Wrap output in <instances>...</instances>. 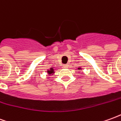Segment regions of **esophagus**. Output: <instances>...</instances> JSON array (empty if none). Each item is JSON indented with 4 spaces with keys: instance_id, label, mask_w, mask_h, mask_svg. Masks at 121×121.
Listing matches in <instances>:
<instances>
[{
    "instance_id": "34e87169",
    "label": "esophagus",
    "mask_w": 121,
    "mask_h": 121,
    "mask_svg": "<svg viewBox=\"0 0 121 121\" xmlns=\"http://www.w3.org/2000/svg\"><path fill=\"white\" fill-rule=\"evenodd\" d=\"M63 67H65V68H68L69 67V64L68 63H67V64H65L64 65H63Z\"/></svg>"
}]
</instances>
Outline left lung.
<instances>
[{"instance_id": "obj_1", "label": "left lung", "mask_w": 121, "mask_h": 121, "mask_svg": "<svg viewBox=\"0 0 121 121\" xmlns=\"http://www.w3.org/2000/svg\"><path fill=\"white\" fill-rule=\"evenodd\" d=\"M78 70H82V68L81 67H78Z\"/></svg>"}]
</instances>
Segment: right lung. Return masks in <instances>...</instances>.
Returning <instances> with one entry per match:
<instances>
[{
	"mask_svg": "<svg viewBox=\"0 0 121 121\" xmlns=\"http://www.w3.org/2000/svg\"><path fill=\"white\" fill-rule=\"evenodd\" d=\"M47 73L48 74V76H52L53 74L55 73V72H54V67H50V69H48L47 71Z\"/></svg>",
	"mask_w": 121,
	"mask_h": 121,
	"instance_id": "add662e5",
	"label": "right lung"
}]
</instances>
